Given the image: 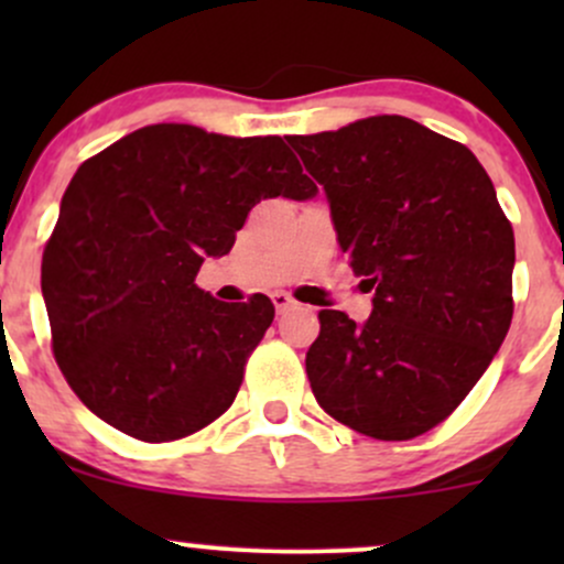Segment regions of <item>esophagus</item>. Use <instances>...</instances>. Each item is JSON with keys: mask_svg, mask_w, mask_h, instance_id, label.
Masks as SVG:
<instances>
[{"mask_svg": "<svg viewBox=\"0 0 564 564\" xmlns=\"http://www.w3.org/2000/svg\"><path fill=\"white\" fill-rule=\"evenodd\" d=\"M273 304H275L278 313H286L289 307H294V300H291L286 291H275V294H273Z\"/></svg>", "mask_w": 564, "mask_h": 564, "instance_id": "34e87169", "label": "esophagus"}]
</instances>
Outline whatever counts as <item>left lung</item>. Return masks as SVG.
I'll return each mask as SVG.
<instances>
[{"label": "left lung", "mask_w": 564, "mask_h": 564, "mask_svg": "<svg viewBox=\"0 0 564 564\" xmlns=\"http://www.w3.org/2000/svg\"><path fill=\"white\" fill-rule=\"evenodd\" d=\"M336 241L373 289L368 321L321 310L307 379L323 411L377 440L430 432L509 332L514 232L480 161L405 116L289 134Z\"/></svg>", "instance_id": "left-lung-1"}]
</instances>
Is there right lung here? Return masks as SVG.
Masks as SVG:
<instances>
[{
  "label": "right lung",
  "instance_id": "right-lung-1",
  "mask_svg": "<svg viewBox=\"0 0 564 564\" xmlns=\"http://www.w3.org/2000/svg\"><path fill=\"white\" fill-rule=\"evenodd\" d=\"M318 193L281 138L151 124L76 170L44 246L42 296L63 377L97 419L145 443L204 430L236 400L273 302L196 286L264 198Z\"/></svg>",
  "mask_w": 564,
  "mask_h": 564
}]
</instances>
